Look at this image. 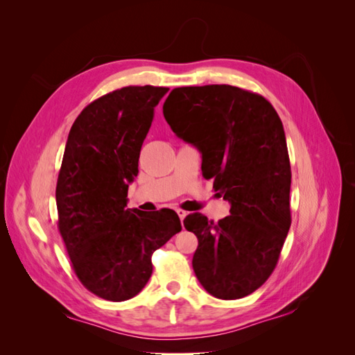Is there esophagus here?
<instances>
[{"mask_svg": "<svg viewBox=\"0 0 355 355\" xmlns=\"http://www.w3.org/2000/svg\"><path fill=\"white\" fill-rule=\"evenodd\" d=\"M176 213L179 214V218H180V220H184V219L187 218V214H188V211H185V210H182V209H178V210H176Z\"/></svg>", "mask_w": 355, "mask_h": 355, "instance_id": "obj_1", "label": "esophagus"}]
</instances>
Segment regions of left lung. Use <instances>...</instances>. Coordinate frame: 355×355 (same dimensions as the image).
<instances>
[{"label": "left lung", "instance_id": "obj_1", "mask_svg": "<svg viewBox=\"0 0 355 355\" xmlns=\"http://www.w3.org/2000/svg\"><path fill=\"white\" fill-rule=\"evenodd\" d=\"M171 130L198 148L201 171L231 204L214 223L188 214L198 247L192 268L219 299H240L274 271L292 223V171L283 123L263 96L227 84L178 87L164 102Z\"/></svg>", "mask_w": 355, "mask_h": 355}]
</instances>
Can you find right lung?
Masks as SVG:
<instances>
[{"instance_id": "right-lung-1", "label": "right lung", "mask_w": 355, "mask_h": 355, "mask_svg": "<svg viewBox=\"0 0 355 355\" xmlns=\"http://www.w3.org/2000/svg\"><path fill=\"white\" fill-rule=\"evenodd\" d=\"M168 92L128 85L73 121L56 187L58 227L83 286L112 302L132 299L153 274V253L182 230L176 211L127 209L154 108Z\"/></svg>"}]
</instances>
